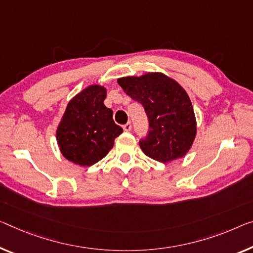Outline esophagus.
I'll return each instance as SVG.
<instances>
[{
    "instance_id": "esophagus-1",
    "label": "esophagus",
    "mask_w": 253,
    "mask_h": 253,
    "mask_svg": "<svg viewBox=\"0 0 253 253\" xmlns=\"http://www.w3.org/2000/svg\"><path fill=\"white\" fill-rule=\"evenodd\" d=\"M123 130L126 131V132H129V131L131 130V123L127 122L126 124H124V126H123Z\"/></svg>"
}]
</instances>
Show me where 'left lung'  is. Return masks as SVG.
Here are the masks:
<instances>
[{
	"mask_svg": "<svg viewBox=\"0 0 253 253\" xmlns=\"http://www.w3.org/2000/svg\"><path fill=\"white\" fill-rule=\"evenodd\" d=\"M118 84L148 116L149 133L139 142L146 156L164 164L184 157L197 134L196 115L184 88L162 72L119 78Z\"/></svg>",
	"mask_w": 253,
	"mask_h": 253,
	"instance_id": "1",
	"label": "left lung"
}]
</instances>
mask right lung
Returning a JSON list of instances; mask_svg holds the SVG:
<instances>
[{
  "label": "right lung",
  "mask_w": 253,
  "mask_h": 253,
  "mask_svg": "<svg viewBox=\"0 0 253 253\" xmlns=\"http://www.w3.org/2000/svg\"><path fill=\"white\" fill-rule=\"evenodd\" d=\"M106 88L91 84L70 100L57 126L56 141L61 154L80 166H91L113 148L122 133L113 121V111L104 105Z\"/></svg>",
  "instance_id": "right-lung-1"
}]
</instances>
